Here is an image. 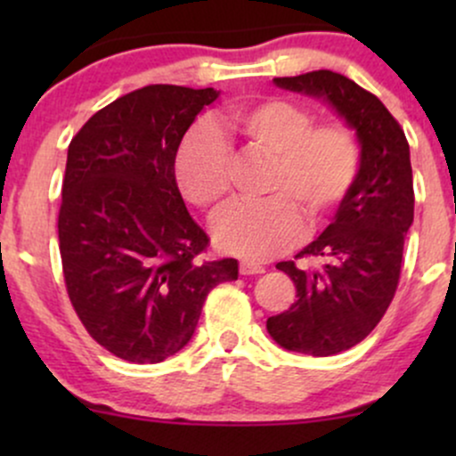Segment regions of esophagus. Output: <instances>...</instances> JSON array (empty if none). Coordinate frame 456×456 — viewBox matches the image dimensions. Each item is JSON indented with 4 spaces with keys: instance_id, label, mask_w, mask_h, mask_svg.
<instances>
[{
    "instance_id": "1",
    "label": "esophagus",
    "mask_w": 456,
    "mask_h": 456,
    "mask_svg": "<svg viewBox=\"0 0 456 456\" xmlns=\"http://www.w3.org/2000/svg\"><path fill=\"white\" fill-rule=\"evenodd\" d=\"M264 272H265L264 265L253 264V261H242V264H240V274H244V276H250V274H264Z\"/></svg>"
}]
</instances>
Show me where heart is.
Segmentation results:
<instances>
[{
  "label": "heart",
  "mask_w": 456,
  "mask_h": 456,
  "mask_svg": "<svg viewBox=\"0 0 456 456\" xmlns=\"http://www.w3.org/2000/svg\"><path fill=\"white\" fill-rule=\"evenodd\" d=\"M232 126L274 162L270 199L229 206L214 221L212 238L224 253L268 259L300 238L302 214L315 224L341 206L358 174V141L343 124L313 126V115L287 101L238 109ZM174 169L182 195L212 212L232 184V151L212 126H197L182 141Z\"/></svg>",
  "instance_id": "1"
}]
</instances>
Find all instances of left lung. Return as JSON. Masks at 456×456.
I'll return each mask as SVG.
<instances>
[{
	"label": "left lung",
	"mask_w": 456,
	"mask_h": 456,
	"mask_svg": "<svg viewBox=\"0 0 456 456\" xmlns=\"http://www.w3.org/2000/svg\"><path fill=\"white\" fill-rule=\"evenodd\" d=\"M274 86L326 102L360 145L358 174L332 224L300 250L322 257L323 265L300 270L294 261L276 264L294 281L297 300L265 323L282 349L332 355L369 337L395 297L413 223L410 145L384 102L338 72L281 77Z\"/></svg>",
	"instance_id": "8db88e82"
}]
</instances>
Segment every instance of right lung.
I'll use <instances>...</instances> for the list:
<instances>
[{"instance_id": "add662e5", "label": "right lung", "mask_w": 456, "mask_h": 456, "mask_svg": "<svg viewBox=\"0 0 456 456\" xmlns=\"http://www.w3.org/2000/svg\"><path fill=\"white\" fill-rule=\"evenodd\" d=\"M214 87L148 86L94 113L68 145L57 221L64 279L96 343L137 364L162 362L195 334L238 261H201L208 235L186 210L175 154Z\"/></svg>"}]
</instances>
